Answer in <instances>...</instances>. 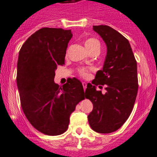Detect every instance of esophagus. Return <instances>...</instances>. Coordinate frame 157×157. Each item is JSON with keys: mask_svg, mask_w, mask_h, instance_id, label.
<instances>
[{"mask_svg": "<svg viewBox=\"0 0 157 157\" xmlns=\"http://www.w3.org/2000/svg\"><path fill=\"white\" fill-rule=\"evenodd\" d=\"M82 86H83L84 90L85 91V89H86V87H87V84L85 83V82H82Z\"/></svg>", "mask_w": 157, "mask_h": 157, "instance_id": "esophagus-1", "label": "esophagus"}]
</instances>
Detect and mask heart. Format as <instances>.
<instances>
[{
  "label": "heart",
  "instance_id": "obj_1",
  "mask_svg": "<svg viewBox=\"0 0 157 157\" xmlns=\"http://www.w3.org/2000/svg\"><path fill=\"white\" fill-rule=\"evenodd\" d=\"M85 46L88 51H91L94 49H100V42L95 38H88L85 40ZM79 75L84 78H88L89 76V71L87 69H79Z\"/></svg>",
  "mask_w": 157,
  "mask_h": 157
}]
</instances>
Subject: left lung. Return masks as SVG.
Returning <instances> with one entry per match:
<instances>
[{
    "label": "left lung",
    "mask_w": 157,
    "mask_h": 157,
    "mask_svg": "<svg viewBox=\"0 0 157 157\" xmlns=\"http://www.w3.org/2000/svg\"><path fill=\"white\" fill-rule=\"evenodd\" d=\"M93 29L105 41L107 55L103 69L85 90V98L93 104L88 120L93 131L109 133L118 130L133 110L138 90L137 66L129 41L122 34L107 25L93 26ZM98 84L105 85V94L96 90Z\"/></svg>",
    "instance_id": "8db88e82"
}]
</instances>
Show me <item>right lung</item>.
I'll list each match as a JSON object with an SVG mask.
<instances>
[{
	"label": "right lung",
	"mask_w": 157,
	"mask_h": 157,
	"mask_svg": "<svg viewBox=\"0 0 157 157\" xmlns=\"http://www.w3.org/2000/svg\"><path fill=\"white\" fill-rule=\"evenodd\" d=\"M71 29L44 27L36 31L19 52L17 84L23 111L29 123L44 134L66 132L71 114L85 92L81 82L70 78L59 86L55 71L65 63Z\"/></svg>",
	"instance_id": "right-lung-1"
}]
</instances>
